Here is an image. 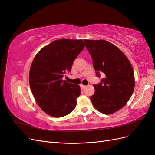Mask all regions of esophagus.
Masks as SVG:
<instances>
[{
  "instance_id": "1",
  "label": "esophagus",
  "mask_w": 155,
  "mask_h": 155,
  "mask_svg": "<svg viewBox=\"0 0 155 155\" xmlns=\"http://www.w3.org/2000/svg\"><path fill=\"white\" fill-rule=\"evenodd\" d=\"M80 87H81V89H84V88L86 87V86L85 85H80Z\"/></svg>"
}]
</instances>
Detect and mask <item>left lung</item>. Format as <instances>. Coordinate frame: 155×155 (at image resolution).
<instances>
[{"label":"left lung","instance_id":"left-lung-1","mask_svg":"<svg viewBox=\"0 0 155 155\" xmlns=\"http://www.w3.org/2000/svg\"><path fill=\"white\" fill-rule=\"evenodd\" d=\"M90 53L97 77L104 73L100 83L94 85L95 92L91 100L96 109L110 114L124 107L134 88L133 68L118 47L105 40H84Z\"/></svg>","mask_w":155,"mask_h":155}]
</instances>
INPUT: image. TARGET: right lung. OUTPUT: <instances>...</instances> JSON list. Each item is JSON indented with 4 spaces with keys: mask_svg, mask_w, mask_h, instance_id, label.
<instances>
[{
    "mask_svg": "<svg viewBox=\"0 0 155 155\" xmlns=\"http://www.w3.org/2000/svg\"><path fill=\"white\" fill-rule=\"evenodd\" d=\"M85 47L83 40H55L42 48L33 61L29 81L37 104L46 114L61 118L73 111L80 87L63 80Z\"/></svg>",
    "mask_w": 155,
    "mask_h": 155,
    "instance_id": "obj_1",
    "label": "right lung"
}]
</instances>
